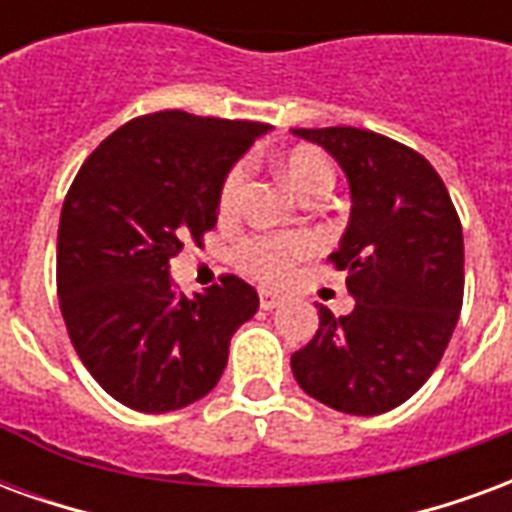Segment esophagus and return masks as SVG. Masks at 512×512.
Listing matches in <instances>:
<instances>
[{"mask_svg":"<svg viewBox=\"0 0 512 512\" xmlns=\"http://www.w3.org/2000/svg\"><path fill=\"white\" fill-rule=\"evenodd\" d=\"M282 296L279 293H271V290H260V310H274L279 307Z\"/></svg>","mask_w":512,"mask_h":512,"instance_id":"1","label":"esophagus"}]
</instances>
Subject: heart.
I'll return each instance as SVG.
<instances>
[{
  "instance_id": "obj_1",
  "label": "heart",
  "mask_w": 512,
  "mask_h": 512,
  "mask_svg": "<svg viewBox=\"0 0 512 512\" xmlns=\"http://www.w3.org/2000/svg\"><path fill=\"white\" fill-rule=\"evenodd\" d=\"M282 172L293 189L299 191L301 197L310 194L312 189H332L334 186V167L329 158L318 153V150H293L282 161ZM246 180H249V164L238 161L230 172L224 175L222 186H219V213L222 216H233L241 205L244 197ZM315 244L310 235H279V233H255L241 238L233 249L235 266L244 274H249L257 282L266 285H282L293 277L296 263L310 255Z\"/></svg>"
}]
</instances>
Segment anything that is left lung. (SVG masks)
<instances>
[{
    "mask_svg": "<svg viewBox=\"0 0 512 512\" xmlns=\"http://www.w3.org/2000/svg\"><path fill=\"white\" fill-rule=\"evenodd\" d=\"M326 147L351 183V222L329 255L354 312L318 307V332L290 356L299 386L329 408L373 417L425 384L463 304V230L450 191L417 150L351 126L293 128Z\"/></svg>",
    "mask_w": 512,
    "mask_h": 512,
    "instance_id": "obj_1",
    "label": "left lung"
}]
</instances>
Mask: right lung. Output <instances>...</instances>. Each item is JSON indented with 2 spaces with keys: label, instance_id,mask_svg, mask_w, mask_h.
<instances>
[{
  "label": "right lung",
  "instance_id": "add662e5",
  "mask_svg": "<svg viewBox=\"0 0 512 512\" xmlns=\"http://www.w3.org/2000/svg\"><path fill=\"white\" fill-rule=\"evenodd\" d=\"M268 123L180 109L134 117L87 156L65 194L57 296L76 354L123 406L164 414L219 384L257 290L224 274L208 293L172 288L169 260L216 227L235 158Z\"/></svg>",
  "mask_w": 512,
  "mask_h": 512
}]
</instances>
